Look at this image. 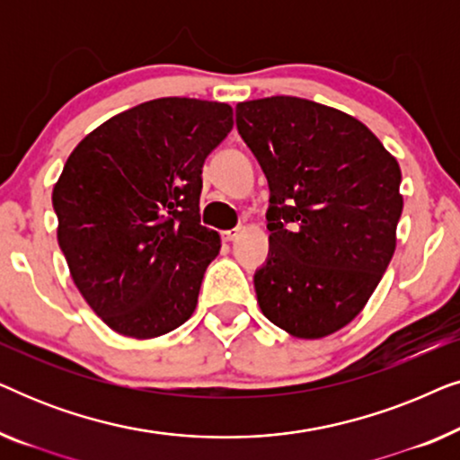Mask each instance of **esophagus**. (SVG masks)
<instances>
[{
	"label": "esophagus",
	"instance_id": "esophagus-1",
	"mask_svg": "<svg viewBox=\"0 0 460 460\" xmlns=\"http://www.w3.org/2000/svg\"><path fill=\"white\" fill-rule=\"evenodd\" d=\"M238 234H241V228H234V230H224L222 232V238L226 243H232L234 238H238Z\"/></svg>",
	"mask_w": 460,
	"mask_h": 460
}]
</instances>
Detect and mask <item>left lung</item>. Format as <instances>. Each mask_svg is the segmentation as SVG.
I'll use <instances>...</instances> for the list:
<instances>
[{"mask_svg": "<svg viewBox=\"0 0 460 460\" xmlns=\"http://www.w3.org/2000/svg\"><path fill=\"white\" fill-rule=\"evenodd\" d=\"M236 128L270 186L257 304L288 335H332L364 310L394 257L398 161L356 117L304 98L236 104Z\"/></svg>", "mask_w": 460, "mask_h": 460, "instance_id": "1", "label": "left lung"}]
</instances>
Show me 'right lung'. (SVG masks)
Returning a JSON list of instances; mask_svg holds the SVG:
<instances>
[{
	"label": "right lung",
	"mask_w": 460,
	"mask_h": 460,
	"mask_svg": "<svg viewBox=\"0 0 460 460\" xmlns=\"http://www.w3.org/2000/svg\"><path fill=\"white\" fill-rule=\"evenodd\" d=\"M232 106L156 98L81 140L54 184L58 244L87 305L123 337L155 339L192 316L222 247L200 226L207 155Z\"/></svg>",
	"instance_id": "obj_1"
}]
</instances>
